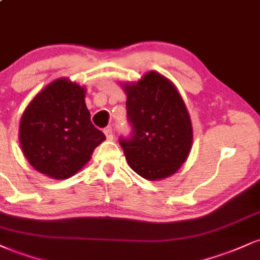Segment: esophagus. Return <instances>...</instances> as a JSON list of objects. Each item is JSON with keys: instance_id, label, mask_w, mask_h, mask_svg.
<instances>
[{"instance_id": "obj_1", "label": "esophagus", "mask_w": 260, "mask_h": 260, "mask_svg": "<svg viewBox=\"0 0 260 260\" xmlns=\"http://www.w3.org/2000/svg\"><path fill=\"white\" fill-rule=\"evenodd\" d=\"M104 134H105L106 139H108V140L114 139V131H112V127L109 126V127L104 128Z\"/></svg>"}]
</instances>
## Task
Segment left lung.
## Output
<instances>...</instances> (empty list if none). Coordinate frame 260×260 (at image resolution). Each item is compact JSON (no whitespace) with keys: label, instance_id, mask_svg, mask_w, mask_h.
<instances>
[{"label":"left lung","instance_id":"obj_1","mask_svg":"<svg viewBox=\"0 0 260 260\" xmlns=\"http://www.w3.org/2000/svg\"><path fill=\"white\" fill-rule=\"evenodd\" d=\"M128 138H120L128 165L140 177L164 179L174 174L191 150L192 126L174 84L155 71L137 83L123 84Z\"/></svg>","mask_w":260,"mask_h":260}]
</instances>
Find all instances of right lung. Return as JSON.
Here are the masks:
<instances>
[{
  "label": "right lung",
  "mask_w": 260,
  "mask_h": 260,
  "mask_svg": "<svg viewBox=\"0 0 260 260\" xmlns=\"http://www.w3.org/2000/svg\"><path fill=\"white\" fill-rule=\"evenodd\" d=\"M86 89L67 79L45 87L25 109L19 126L24 156L40 173L67 179L90 160L105 140L93 126L84 103Z\"/></svg>",
  "instance_id": "1"
}]
</instances>
